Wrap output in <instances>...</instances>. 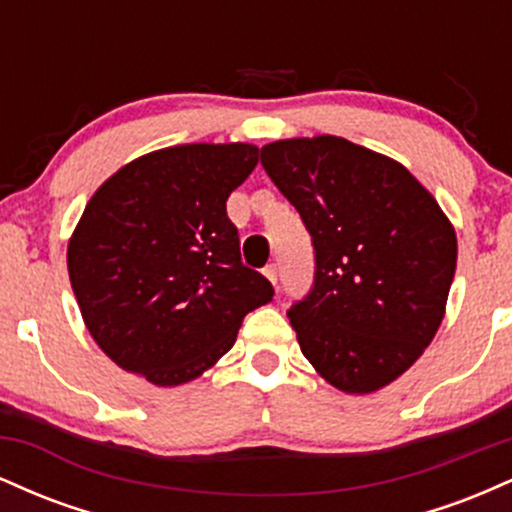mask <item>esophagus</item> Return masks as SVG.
Masks as SVG:
<instances>
[{
    "mask_svg": "<svg viewBox=\"0 0 512 512\" xmlns=\"http://www.w3.org/2000/svg\"><path fill=\"white\" fill-rule=\"evenodd\" d=\"M262 272H264V276H267V279L272 281V284L276 286V279H279V269H276V264H267V267H264Z\"/></svg>",
    "mask_w": 512,
    "mask_h": 512,
    "instance_id": "esophagus-1",
    "label": "esophagus"
}]
</instances>
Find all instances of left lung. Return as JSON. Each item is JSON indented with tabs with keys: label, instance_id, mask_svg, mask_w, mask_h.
I'll use <instances>...</instances> for the list:
<instances>
[{
	"label": "left lung",
	"instance_id": "8db88e82",
	"mask_svg": "<svg viewBox=\"0 0 512 512\" xmlns=\"http://www.w3.org/2000/svg\"><path fill=\"white\" fill-rule=\"evenodd\" d=\"M260 161L313 238V289L289 310L303 356L349 395L390 385L443 322L455 228L402 163L342 137L281 139Z\"/></svg>",
	"mask_w": 512,
	"mask_h": 512
}]
</instances>
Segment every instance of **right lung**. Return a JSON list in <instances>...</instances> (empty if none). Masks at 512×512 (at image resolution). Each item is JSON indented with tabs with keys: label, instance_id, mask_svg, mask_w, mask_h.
<instances>
[{
	"label": "right lung",
	"instance_id": "add662e5",
	"mask_svg": "<svg viewBox=\"0 0 512 512\" xmlns=\"http://www.w3.org/2000/svg\"><path fill=\"white\" fill-rule=\"evenodd\" d=\"M252 144H180L134 158L88 199L67 248L88 332L158 387L190 383L236 344L272 284L240 262L226 199L257 166Z\"/></svg>",
	"mask_w": 512,
	"mask_h": 512
}]
</instances>
